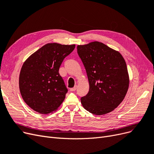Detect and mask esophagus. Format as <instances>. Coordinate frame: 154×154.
<instances>
[{"label":"esophagus","instance_id":"34e87169","mask_svg":"<svg viewBox=\"0 0 154 154\" xmlns=\"http://www.w3.org/2000/svg\"><path fill=\"white\" fill-rule=\"evenodd\" d=\"M77 86H75L73 88H72L70 89V91H75L77 90Z\"/></svg>","mask_w":154,"mask_h":154}]
</instances>
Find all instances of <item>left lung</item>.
<instances>
[{"label":"left lung","instance_id":"obj_1","mask_svg":"<svg viewBox=\"0 0 154 154\" xmlns=\"http://www.w3.org/2000/svg\"><path fill=\"white\" fill-rule=\"evenodd\" d=\"M77 48L90 84L89 92L81 98L83 107L96 115L111 112L123 101L128 88L125 60L120 53L98 42Z\"/></svg>","mask_w":154,"mask_h":154}]
</instances>
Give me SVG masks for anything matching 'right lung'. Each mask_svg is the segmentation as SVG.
Returning <instances> with one entry per match:
<instances>
[{"label": "right lung", "mask_w": 154, "mask_h": 154, "mask_svg": "<svg viewBox=\"0 0 154 154\" xmlns=\"http://www.w3.org/2000/svg\"><path fill=\"white\" fill-rule=\"evenodd\" d=\"M75 45H45L25 61L19 77V88L24 102L41 114L51 113L60 106L68 89L59 70Z\"/></svg>", "instance_id": "add662e5"}]
</instances>
